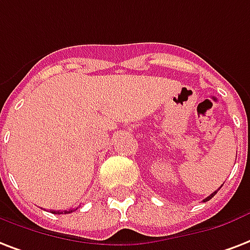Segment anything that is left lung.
<instances>
[{
	"instance_id": "left-lung-1",
	"label": "left lung",
	"mask_w": 250,
	"mask_h": 250,
	"mask_svg": "<svg viewBox=\"0 0 250 250\" xmlns=\"http://www.w3.org/2000/svg\"><path fill=\"white\" fill-rule=\"evenodd\" d=\"M222 186H223V185H222ZM222 186H220V188H222ZM219 188H218V190H219ZM218 190H216V191H214V193H212V194H211V195H208V197H207V198H206V199H203V202H207V201H209V199H211V198H212V197H214V195H215V194H216V193H218Z\"/></svg>"
}]
</instances>
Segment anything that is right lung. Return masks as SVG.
Returning a JSON list of instances; mask_svg holds the SVG:
<instances>
[{"label": "right lung", "mask_w": 250, "mask_h": 250, "mask_svg": "<svg viewBox=\"0 0 250 250\" xmlns=\"http://www.w3.org/2000/svg\"><path fill=\"white\" fill-rule=\"evenodd\" d=\"M74 209H68V211H52V214H57V215H60V214H70V212H73Z\"/></svg>", "instance_id": "add662e5"}]
</instances>
